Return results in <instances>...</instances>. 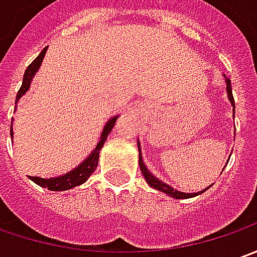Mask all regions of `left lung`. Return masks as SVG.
Wrapping results in <instances>:
<instances>
[{"instance_id": "obj_1", "label": "left lung", "mask_w": 257, "mask_h": 257, "mask_svg": "<svg viewBox=\"0 0 257 257\" xmlns=\"http://www.w3.org/2000/svg\"><path fill=\"white\" fill-rule=\"evenodd\" d=\"M226 92H227V98H229V101L232 103V106H233V111H234V99H233V95H232V86H230V79H227L226 78ZM138 149H139V166H141V171H142V175H144V178L148 182V185L149 186H152L154 189L161 190V192H164L166 195H169V196H172V198H176V199H188V198H193V196H198L200 193H203L205 190H208L209 188H206L205 190H202V192H198V193H185V192H179V190L173 189L171 188L169 185H166L165 182L159 181L158 178H155L152 173L149 172L148 169H146L145 164H144V161H142V155H141V145H139V141H138Z\"/></svg>"}]
</instances>
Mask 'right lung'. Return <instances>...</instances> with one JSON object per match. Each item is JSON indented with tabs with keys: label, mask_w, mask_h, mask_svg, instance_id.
Segmentation results:
<instances>
[{
	"label": "right lung",
	"mask_w": 257,
	"mask_h": 257,
	"mask_svg": "<svg viewBox=\"0 0 257 257\" xmlns=\"http://www.w3.org/2000/svg\"><path fill=\"white\" fill-rule=\"evenodd\" d=\"M47 49H48V47H45V48L42 49L40 55L35 58L31 64L28 65V68L25 69L23 85H21L20 91H18V93H17L15 103L20 101V98H21L24 93L30 89V85H31L32 78H34V75H35V72L40 69L41 64H42V59H44V57H45ZM116 119H118V115H116V116H113V118H111V119L106 122V125L103 126V131H102L99 142L96 144L95 149L91 152V155L88 156L82 164L78 165V168L72 169L71 172L65 173V175H62V176L51 178V179L38 178V176H28V178H30L32 182H35L37 185H40V186H42V188H47V189L49 190H68V189L75 188V186H78V185H82V183H84V182L91 176V173L96 169V166H98V159H99V151L102 149V146H103L105 141H106V138H108V135H109V132H111L112 128H113V125H115ZM13 134H14L13 125H11V138H13Z\"/></svg>",
	"instance_id": "1"
}]
</instances>
